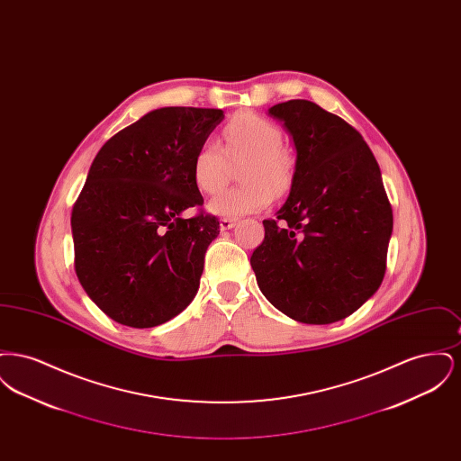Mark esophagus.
Returning <instances> with one entry per match:
<instances>
[{
  "label": "esophagus",
  "instance_id": "34e87169",
  "mask_svg": "<svg viewBox=\"0 0 461 461\" xmlns=\"http://www.w3.org/2000/svg\"><path fill=\"white\" fill-rule=\"evenodd\" d=\"M235 224H237V220H231V218H222V220L220 221V226L222 231L231 230Z\"/></svg>",
  "mask_w": 461,
  "mask_h": 461
}]
</instances>
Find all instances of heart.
<instances>
[{"instance_id":"b5f03b06","label":"heart","mask_w":461,"mask_h":461,"mask_svg":"<svg viewBox=\"0 0 461 461\" xmlns=\"http://www.w3.org/2000/svg\"><path fill=\"white\" fill-rule=\"evenodd\" d=\"M222 150L212 141L200 143L192 157V179L202 194H218L228 181V160L240 162L243 185L212 198L209 209L224 218H239L266 209L294 181L295 162L284 149L282 130L256 112H240L221 130Z\"/></svg>"}]
</instances>
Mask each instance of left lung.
<instances>
[{
    "label": "left lung",
    "mask_w": 461,
    "mask_h": 461,
    "mask_svg": "<svg viewBox=\"0 0 461 461\" xmlns=\"http://www.w3.org/2000/svg\"><path fill=\"white\" fill-rule=\"evenodd\" d=\"M297 150L290 195L250 258L266 299L295 321L327 325L384 280L393 207L363 136L309 100L269 109Z\"/></svg>",
    "instance_id": "left-lung-1"
}]
</instances>
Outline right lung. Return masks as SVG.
<instances>
[{
	"mask_svg": "<svg viewBox=\"0 0 461 461\" xmlns=\"http://www.w3.org/2000/svg\"><path fill=\"white\" fill-rule=\"evenodd\" d=\"M222 117L220 109L152 110L95 157L70 216L74 267L113 321L150 329L194 301L220 221L202 209L190 166ZM190 206L198 214L183 219Z\"/></svg>",
	"mask_w": 461,
	"mask_h": 461,
	"instance_id": "right-lung-1",
	"label": "right lung"
}]
</instances>
